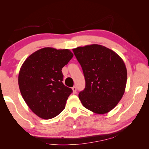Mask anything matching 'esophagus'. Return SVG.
I'll list each match as a JSON object with an SVG mask.
<instances>
[{"instance_id":"esophagus-1","label":"esophagus","mask_w":149,"mask_h":149,"mask_svg":"<svg viewBox=\"0 0 149 149\" xmlns=\"http://www.w3.org/2000/svg\"><path fill=\"white\" fill-rule=\"evenodd\" d=\"M72 90H73V93H74V94H75L77 92V87H72Z\"/></svg>"}]
</instances>
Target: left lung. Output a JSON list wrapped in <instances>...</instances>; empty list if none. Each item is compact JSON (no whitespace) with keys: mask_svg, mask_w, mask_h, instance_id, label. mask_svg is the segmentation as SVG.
Masks as SVG:
<instances>
[{"mask_svg":"<svg viewBox=\"0 0 149 149\" xmlns=\"http://www.w3.org/2000/svg\"><path fill=\"white\" fill-rule=\"evenodd\" d=\"M85 79L79 100L87 109L99 114L112 110L122 99L127 83L123 60L108 48L91 45L73 49Z\"/></svg>","mask_w":149,"mask_h":149,"instance_id":"1","label":"left lung"}]
</instances>
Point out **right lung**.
<instances>
[{
	"label": "right lung",
	"instance_id": "obj_1",
	"mask_svg": "<svg viewBox=\"0 0 149 149\" xmlns=\"http://www.w3.org/2000/svg\"><path fill=\"white\" fill-rule=\"evenodd\" d=\"M73 56L68 49L43 48L30 55L20 68L18 85L22 97L42 119L56 117L65 108L73 91L63 84L62 70Z\"/></svg>",
	"mask_w": 149,
	"mask_h": 149
}]
</instances>
